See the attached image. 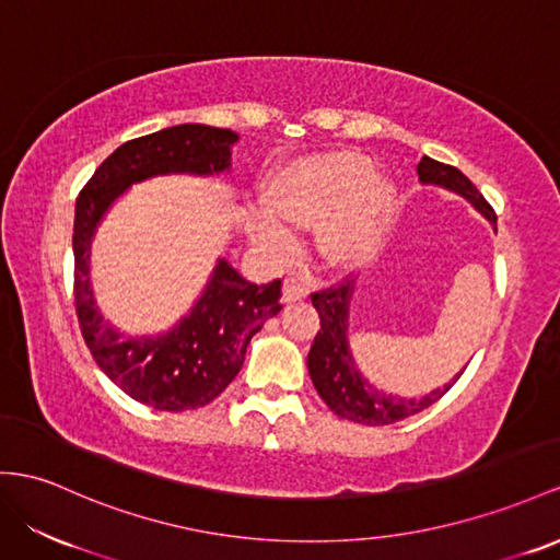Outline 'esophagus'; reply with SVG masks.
I'll use <instances>...</instances> for the list:
<instances>
[{"label":"esophagus","instance_id":"esophagus-1","mask_svg":"<svg viewBox=\"0 0 560 560\" xmlns=\"http://www.w3.org/2000/svg\"><path fill=\"white\" fill-rule=\"evenodd\" d=\"M310 289L307 283L300 279V277H285L283 279V285H281V298L283 303H295V300H303L307 298Z\"/></svg>","mask_w":560,"mask_h":560}]
</instances>
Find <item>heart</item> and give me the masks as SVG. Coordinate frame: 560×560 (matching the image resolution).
<instances>
[{"mask_svg": "<svg viewBox=\"0 0 560 560\" xmlns=\"http://www.w3.org/2000/svg\"><path fill=\"white\" fill-rule=\"evenodd\" d=\"M397 200V184L374 172L364 153L305 155L271 172L260 189L250 236L269 253L289 248V226H317V250L326 267L350 269L378 248Z\"/></svg>", "mask_w": 560, "mask_h": 560, "instance_id": "heart-1", "label": "heart"}]
</instances>
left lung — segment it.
<instances>
[{"mask_svg":"<svg viewBox=\"0 0 560 560\" xmlns=\"http://www.w3.org/2000/svg\"><path fill=\"white\" fill-rule=\"evenodd\" d=\"M419 179L423 186H440L456 196L466 198L482 218L494 226L497 232V214L482 194L472 186V182L452 165H444L423 155L419 163ZM354 293V281H348L331 291H322L312 295V305L319 312L322 328L314 336V342L307 354L310 378L317 388L319 397L340 419H348L364 425H388L402 419L413 417L423 411L447 393L452 385L464 374V369L450 381L440 385L433 393L423 397H399L385 393L369 383L360 366H357L352 350H350V300Z\"/></svg>","mask_w":560,"mask_h":560,"instance_id":"left-lung-1","label":"left lung"}]
</instances>
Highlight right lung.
<instances>
[{
  "label": "right lung",
  "mask_w": 560,
  "mask_h": 560,
  "mask_svg": "<svg viewBox=\"0 0 560 560\" xmlns=\"http://www.w3.org/2000/svg\"><path fill=\"white\" fill-rule=\"evenodd\" d=\"M238 135L184 122L125 141L96 167L75 200V312L98 369L141 405L186 411L212 402L246 360L250 338L281 310V281L250 283L220 257L191 310L163 334L130 336L98 310L90 255L96 229L132 184L167 175L220 177L232 172Z\"/></svg>",
  "instance_id": "right-lung-1"
}]
</instances>
